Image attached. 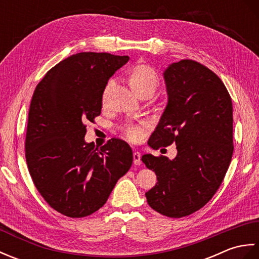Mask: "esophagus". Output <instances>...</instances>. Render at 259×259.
Masks as SVG:
<instances>
[{"label":"esophagus","instance_id":"obj_1","mask_svg":"<svg viewBox=\"0 0 259 259\" xmlns=\"http://www.w3.org/2000/svg\"><path fill=\"white\" fill-rule=\"evenodd\" d=\"M134 163L136 164V166H139V164H141V155L140 152L138 151H134Z\"/></svg>","mask_w":259,"mask_h":259}]
</instances>
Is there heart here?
<instances>
[{
	"instance_id": "heart-1",
	"label": "heart",
	"mask_w": 259,
	"mask_h": 259,
	"mask_svg": "<svg viewBox=\"0 0 259 259\" xmlns=\"http://www.w3.org/2000/svg\"><path fill=\"white\" fill-rule=\"evenodd\" d=\"M158 82H159V76H158L157 71L148 64H137L129 73V83L137 93H140L142 91L153 92L156 89V87L158 85ZM112 84H113V81L110 80L107 83L106 88H104V91L102 95L103 101L106 100L108 91ZM142 126L144 125L128 124L124 126L123 133L129 140L138 141L142 136Z\"/></svg>"
}]
</instances>
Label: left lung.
<instances>
[{"mask_svg":"<svg viewBox=\"0 0 259 259\" xmlns=\"http://www.w3.org/2000/svg\"><path fill=\"white\" fill-rule=\"evenodd\" d=\"M168 104L148 144L153 149L177 146L174 160L144 155L157 175L146 192L157 212L181 218L199 210L221 187L232 161L233 103L217 74L194 60H181L164 71Z\"/></svg>","mask_w":259,"mask_h":259,"instance_id":"obj_1","label":"left lung"}]
</instances>
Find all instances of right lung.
Instances as JSON below:
<instances>
[{"label": "right lung", "mask_w": 259, "mask_h": 259, "mask_svg": "<svg viewBox=\"0 0 259 259\" xmlns=\"http://www.w3.org/2000/svg\"><path fill=\"white\" fill-rule=\"evenodd\" d=\"M128 60L107 52L73 54L49 70L33 93L26 164L43 199L64 216L96 212L133 163L123 140L113 138L100 148L84 141V122L100 115L108 80Z\"/></svg>", "instance_id": "add662e5"}]
</instances>
